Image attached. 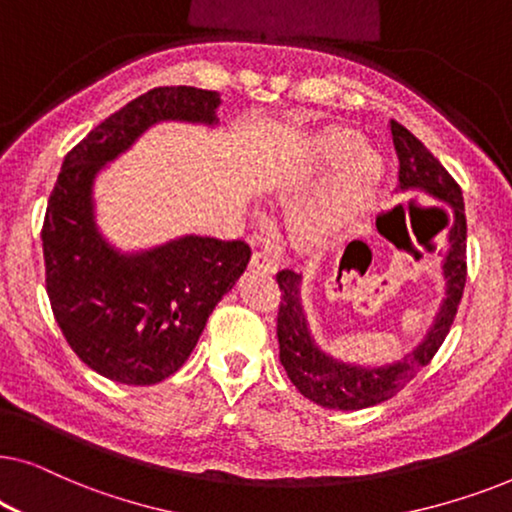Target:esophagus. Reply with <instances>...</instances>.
<instances>
[{
    "label": "esophagus",
    "instance_id": "34e87169",
    "mask_svg": "<svg viewBox=\"0 0 512 512\" xmlns=\"http://www.w3.org/2000/svg\"><path fill=\"white\" fill-rule=\"evenodd\" d=\"M251 268L258 272H265V275H272V272L277 270V265H275V258L270 254H265V251H256V254L251 256Z\"/></svg>",
    "mask_w": 512,
    "mask_h": 512
}]
</instances>
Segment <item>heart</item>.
<instances>
[{
	"label": "heart",
	"mask_w": 512,
	"mask_h": 512,
	"mask_svg": "<svg viewBox=\"0 0 512 512\" xmlns=\"http://www.w3.org/2000/svg\"><path fill=\"white\" fill-rule=\"evenodd\" d=\"M326 177L293 212L291 235L303 249H324L359 223L380 193L384 163L356 132L321 130L277 165L272 186L284 198H298Z\"/></svg>",
	"instance_id": "heart-1"
}]
</instances>
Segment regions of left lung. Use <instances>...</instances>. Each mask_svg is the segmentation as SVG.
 <instances>
[{
	"label": "left lung",
	"mask_w": 512,
	"mask_h": 512,
	"mask_svg": "<svg viewBox=\"0 0 512 512\" xmlns=\"http://www.w3.org/2000/svg\"><path fill=\"white\" fill-rule=\"evenodd\" d=\"M389 135L398 158V193H424L426 198L450 207V223L445 233L443 300L422 340L398 361L359 363L335 356L314 340L303 305V275L282 270L277 284L282 289L277 314L279 361L296 384V389L312 403L328 410H363L396 396L443 345L457 314L466 284V214L461 188L447 174L433 153L396 121H389Z\"/></svg>",
	"instance_id": "1"
}]
</instances>
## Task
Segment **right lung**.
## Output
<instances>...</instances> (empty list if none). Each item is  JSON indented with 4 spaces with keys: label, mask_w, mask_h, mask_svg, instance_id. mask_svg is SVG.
I'll return each mask as SVG.
<instances>
[{
    "label": "right lung",
    "mask_w": 512,
    "mask_h": 512,
    "mask_svg": "<svg viewBox=\"0 0 512 512\" xmlns=\"http://www.w3.org/2000/svg\"><path fill=\"white\" fill-rule=\"evenodd\" d=\"M216 90L153 88L104 118L65 156L46 207V291L76 356L107 380L158 384L198 345L251 258L247 242L179 235L121 249L97 226L95 181L158 123L216 128Z\"/></svg>",
    "instance_id": "add662e5"
}]
</instances>
